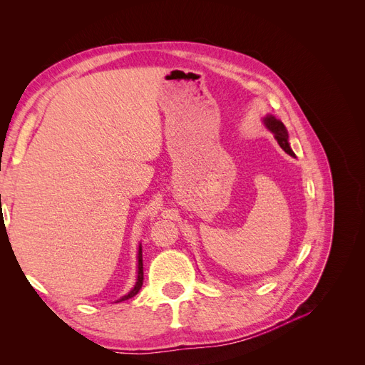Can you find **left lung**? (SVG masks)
I'll return each instance as SVG.
<instances>
[{"label": "left lung", "instance_id": "1", "mask_svg": "<svg viewBox=\"0 0 365 365\" xmlns=\"http://www.w3.org/2000/svg\"><path fill=\"white\" fill-rule=\"evenodd\" d=\"M265 126L269 128L273 133H274V138L277 139V142H279V145H280V148L284 151V153H287L289 155H292V157H295V154H294V151L290 150V147H289V142H287V130H286V128H284V125L282 123L280 120H277V118H274L273 115H267L265 117Z\"/></svg>", "mask_w": 365, "mask_h": 365}]
</instances>
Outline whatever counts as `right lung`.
Masks as SVG:
<instances>
[{
	"mask_svg": "<svg viewBox=\"0 0 365 365\" xmlns=\"http://www.w3.org/2000/svg\"><path fill=\"white\" fill-rule=\"evenodd\" d=\"M142 283H143V262H142V248L139 247V252H138V280H136V284L130 290V292L128 295H125L123 298H121L120 301H125V299H129V298L135 297L139 292V289L142 287Z\"/></svg>",
	"mask_w": 365,
	"mask_h": 365,
	"instance_id": "add662e5",
	"label": "right lung"
}]
</instances>
